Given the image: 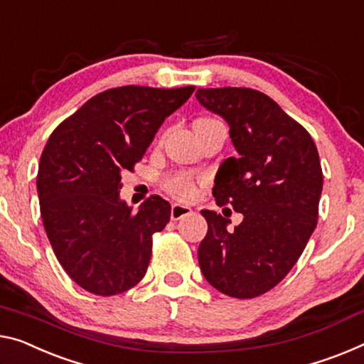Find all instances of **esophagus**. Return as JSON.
<instances>
[{"label": "esophagus", "instance_id": "1", "mask_svg": "<svg viewBox=\"0 0 364 364\" xmlns=\"http://www.w3.org/2000/svg\"><path fill=\"white\" fill-rule=\"evenodd\" d=\"M190 213H192V208H190V206H187V205L176 203V205H172V208H171V218H172V220H174V221L181 220V218L187 216V215H190Z\"/></svg>", "mask_w": 364, "mask_h": 364}]
</instances>
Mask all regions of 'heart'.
<instances>
[{
	"label": "heart",
	"instance_id": "b5f03b06",
	"mask_svg": "<svg viewBox=\"0 0 364 364\" xmlns=\"http://www.w3.org/2000/svg\"><path fill=\"white\" fill-rule=\"evenodd\" d=\"M213 119H200L197 122H208ZM166 188L169 190V193L174 195L176 198L181 200H192L197 193V187H195V181L187 174H177L172 176L166 181Z\"/></svg>",
	"mask_w": 364,
	"mask_h": 364
}]
</instances>
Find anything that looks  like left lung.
I'll return each mask as SVG.
<instances>
[{"label": "left lung", "mask_w": 364, "mask_h": 364, "mask_svg": "<svg viewBox=\"0 0 364 364\" xmlns=\"http://www.w3.org/2000/svg\"><path fill=\"white\" fill-rule=\"evenodd\" d=\"M198 102L229 125L236 158L215 177L216 203L244 220L203 210L208 232L198 247L201 273L218 291L249 299L288 275L317 225L322 169L314 141L275 100L249 87L198 89Z\"/></svg>", "instance_id": "8db88e82"}]
</instances>
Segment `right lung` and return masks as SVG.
Instances as JSON below:
<instances>
[{
    "label": "right lung",
    "mask_w": 364,
    "mask_h": 364,
    "mask_svg": "<svg viewBox=\"0 0 364 364\" xmlns=\"http://www.w3.org/2000/svg\"><path fill=\"white\" fill-rule=\"evenodd\" d=\"M193 91L107 89L50 135L37 174L43 228L61 267L86 291L120 294L146 273L153 234L169 223L171 205L153 195L133 213L120 198L122 174Z\"/></svg>",
    "instance_id": "right-lung-1"
}]
</instances>
